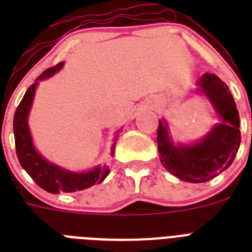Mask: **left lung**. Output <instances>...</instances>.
Masks as SVG:
<instances>
[{"label":"left lung","instance_id":"left-lung-1","mask_svg":"<svg viewBox=\"0 0 252 252\" xmlns=\"http://www.w3.org/2000/svg\"><path fill=\"white\" fill-rule=\"evenodd\" d=\"M196 94L211 103L220 119L203 138L192 144L174 142L165 119L159 120L157 144L163 167L180 180L208 182L233 163L241 145L239 114L229 87L216 74L205 73L197 81Z\"/></svg>","mask_w":252,"mask_h":252}]
</instances>
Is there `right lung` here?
Masks as SVG:
<instances>
[{
    "mask_svg": "<svg viewBox=\"0 0 252 252\" xmlns=\"http://www.w3.org/2000/svg\"><path fill=\"white\" fill-rule=\"evenodd\" d=\"M64 63H59L56 66L47 69L43 74L37 77L35 84L29 87L25 96L19 103L15 115H14V138H15V150H17L19 163L25 168L33 182L49 193L60 192L82 191L96 183H102L106 176L110 174L108 166H96L87 171H70L61 166L45 159L33 145L32 136L29 126V114L32 106L35 91L39 82L45 78L52 77L63 68ZM120 129L115 134L114 144L111 146V156H114L116 138Z\"/></svg>",
    "mask_w": 252,
    "mask_h": 252,
    "instance_id": "1",
    "label": "right lung"
}]
</instances>
